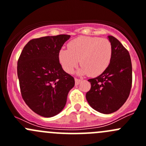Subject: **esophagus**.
<instances>
[{"label": "esophagus", "instance_id": "obj_1", "mask_svg": "<svg viewBox=\"0 0 146 146\" xmlns=\"http://www.w3.org/2000/svg\"><path fill=\"white\" fill-rule=\"evenodd\" d=\"M75 82H76V85H78L80 82H81V80H80V79H78V78H75Z\"/></svg>", "mask_w": 146, "mask_h": 146}]
</instances>
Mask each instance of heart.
Returning a JSON list of instances; mask_svg holds the SVG:
<instances>
[{"label":"heart","instance_id":"obj_1","mask_svg":"<svg viewBox=\"0 0 146 146\" xmlns=\"http://www.w3.org/2000/svg\"><path fill=\"white\" fill-rule=\"evenodd\" d=\"M112 48L107 39L92 36H80L70 41L68 49H61L58 59L67 73H73L79 64L80 75L89 74L92 77L101 75L110 64Z\"/></svg>","mask_w":146,"mask_h":146}]
</instances>
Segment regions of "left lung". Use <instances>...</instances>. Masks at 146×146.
<instances>
[{
    "label": "left lung",
    "mask_w": 146,
    "mask_h": 146,
    "mask_svg": "<svg viewBox=\"0 0 146 146\" xmlns=\"http://www.w3.org/2000/svg\"><path fill=\"white\" fill-rule=\"evenodd\" d=\"M112 56L107 68L100 76L88 81L91 88L86 100L92 109L102 114L117 111L129 98L132 83V66L129 53L117 39L107 36Z\"/></svg>",
    "instance_id": "8db88e82"
}]
</instances>
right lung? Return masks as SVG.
<instances>
[{
	"label": "right lung",
	"instance_id": "1",
	"mask_svg": "<svg viewBox=\"0 0 146 146\" xmlns=\"http://www.w3.org/2000/svg\"><path fill=\"white\" fill-rule=\"evenodd\" d=\"M70 35L34 39L22 51L17 76L22 97L28 107L44 117H52L64 110L75 80L60 64L58 53Z\"/></svg>",
	"mask_w": 146,
	"mask_h": 146
}]
</instances>
